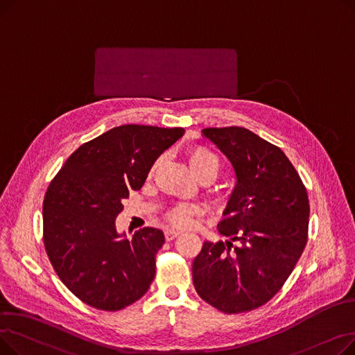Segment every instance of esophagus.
<instances>
[{"mask_svg":"<svg viewBox=\"0 0 355 355\" xmlns=\"http://www.w3.org/2000/svg\"><path fill=\"white\" fill-rule=\"evenodd\" d=\"M164 234H165V239L170 241V240H174L175 237L180 236V232L178 230H174V229H165L164 230Z\"/></svg>","mask_w":355,"mask_h":355,"instance_id":"34e87169","label":"esophagus"}]
</instances>
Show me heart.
I'll use <instances>...</instances> for the list:
<instances>
[{
  "instance_id": "obj_1",
  "label": "heart",
  "mask_w": 355,
  "mask_h": 355,
  "mask_svg": "<svg viewBox=\"0 0 355 355\" xmlns=\"http://www.w3.org/2000/svg\"><path fill=\"white\" fill-rule=\"evenodd\" d=\"M187 159L191 166L193 173L197 178L202 175L217 177L218 171L221 170V161L220 157L206 145H193L187 151ZM159 166V159L154 161L151 168H149L148 175L153 177ZM201 214V209L197 204L189 202H178L166 209L164 213L165 220L175 229H187L193 225V221L197 216Z\"/></svg>"
}]
</instances>
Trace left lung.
Here are the masks:
<instances>
[{
    "label": "left lung",
    "mask_w": 355,
    "mask_h": 355,
    "mask_svg": "<svg viewBox=\"0 0 355 355\" xmlns=\"http://www.w3.org/2000/svg\"><path fill=\"white\" fill-rule=\"evenodd\" d=\"M202 134L230 159L237 184L218 225L232 241H204L193 262L194 288L220 312H249L282 289L305 250L306 187L282 149L252 130L206 128Z\"/></svg>",
    "instance_id": "8db88e82"
}]
</instances>
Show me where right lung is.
Segmentation results:
<instances>
[{"mask_svg":"<svg viewBox=\"0 0 355 355\" xmlns=\"http://www.w3.org/2000/svg\"><path fill=\"white\" fill-rule=\"evenodd\" d=\"M182 134V128L116 126L80 145L49 184L46 253L60 281L86 305L119 311L151 286L164 233L144 227L125 239L115 220L129 191L142 187L153 162Z\"/></svg>","mask_w":355,"mask_h":355,"instance_id":"1","label":"right lung"}]
</instances>
